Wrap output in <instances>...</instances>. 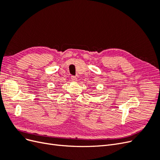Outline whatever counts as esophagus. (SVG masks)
Returning <instances> with one entry per match:
<instances>
[{
  "label": "esophagus",
  "mask_w": 160,
  "mask_h": 160,
  "mask_svg": "<svg viewBox=\"0 0 160 160\" xmlns=\"http://www.w3.org/2000/svg\"><path fill=\"white\" fill-rule=\"evenodd\" d=\"M71 80L72 81H77V77L75 76H71Z\"/></svg>",
  "instance_id": "obj_1"
}]
</instances>
